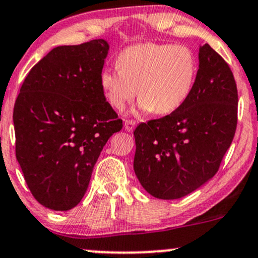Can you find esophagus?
I'll list each match as a JSON object with an SVG mask.
<instances>
[{"label": "esophagus", "instance_id": "1", "mask_svg": "<svg viewBox=\"0 0 258 258\" xmlns=\"http://www.w3.org/2000/svg\"><path fill=\"white\" fill-rule=\"evenodd\" d=\"M135 126H136V121H134V120L124 121V130H126L127 132H132V131H134Z\"/></svg>", "mask_w": 258, "mask_h": 258}]
</instances>
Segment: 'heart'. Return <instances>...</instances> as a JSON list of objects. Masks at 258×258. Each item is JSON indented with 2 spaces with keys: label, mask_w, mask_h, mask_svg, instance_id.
<instances>
[{
  "label": "heart",
  "mask_w": 258,
  "mask_h": 258,
  "mask_svg": "<svg viewBox=\"0 0 258 258\" xmlns=\"http://www.w3.org/2000/svg\"><path fill=\"white\" fill-rule=\"evenodd\" d=\"M116 63L117 69H105L100 73V87L107 103L122 110L137 88V109L157 115H169L185 104L198 72L196 55L183 45H132L118 53Z\"/></svg>",
  "instance_id": "obj_1"
}]
</instances>
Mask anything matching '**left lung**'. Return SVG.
<instances>
[{"label":"left lung","instance_id":"left-lung-1","mask_svg":"<svg viewBox=\"0 0 258 258\" xmlns=\"http://www.w3.org/2000/svg\"><path fill=\"white\" fill-rule=\"evenodd\" d=\"M237 123V89L230 67L200 45L195 87L180 109L140 123L134 136L135 174L160 200H177L217 174Z\"/></svg>","mask_w":258,"mask_h":258}]
</instances>
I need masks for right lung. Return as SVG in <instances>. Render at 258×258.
Returning <instances> with one entry per match:
<instances>
[{
  "instance_id": "right-lung-1",
  "label": "right lung",
  "mask_w": 258,
  "mask_h": 258,
  "mask_svg": "<svg viewBox=\"0 0 258 258\" xmlns=\"http://www.w3.org/2000/svg\"><path fill=\"white\" fill-rule=\"evenodd\" d=\"M109 47L104 39L55 47L14 104L17 160L33 196L52 211L81 202L104 146L122 128L100 87Z\"/></svg>"
}]
</instances>
